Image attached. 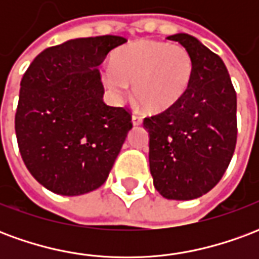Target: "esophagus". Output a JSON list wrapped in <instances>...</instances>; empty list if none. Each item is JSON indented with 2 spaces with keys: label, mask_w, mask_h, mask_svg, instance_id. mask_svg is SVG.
<instances>
[{
  "label": "esophagus",
  "mask_w": 259,
  "mask_h": 259,
  "mask_svg": "<svg viewBox=\"0 0 259 259\" xmlns=\"http://www.w3.org/2000/svg\"><path fill=\"white\" fill-rule=\"evenodd\" d=\"M132 122H133V124H135V126H139V124L143 123V118H141L140 115L135 113V115L132 116Z\"/></svg>",
  "instance_id": "1"
}]
</instances>
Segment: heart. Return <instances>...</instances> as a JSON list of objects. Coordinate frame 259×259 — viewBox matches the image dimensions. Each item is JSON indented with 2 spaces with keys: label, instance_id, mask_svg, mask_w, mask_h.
<instances>
[{
  "label": "heart",
  "instance_id": "obj_1",
  "mask_svg": "<svg viewBox=\"0 0 259 259\" xmlns=\"http://www.w3.org/2000/svg\"><path fill=\"white\" fill-rule=\"evenodd\" d=\"M194 74V59L182 46L140 40L113 54L112 69L104 81L115 96H123L127 83L141 107L161 112L185 96Z\"/></svg>",
  "mask_w": 259,
  "mask_h": 259
}]
</instances>
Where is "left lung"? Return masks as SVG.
Instances as JSON below:
<instances>
[{"instance_id": "1", "label": "left lung", "mask_w": 259, "mask_h": 259, "mask_svg": "<svg viewBox=\"0 0 259 259\" xmlns=\"http://www.w3.org/2000/svg\"><path fill=\"white\" fill-rule=\"evenodd\" d=\"M168 40L189 50L194 74L180 101L143 122L150 135V170L162 197L194 200L218 185L233 157L237 98L217 54L186 33Z\"/></svg>"}]
</instances>
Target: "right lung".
I'll return each mask as SVG.
<instances>
[{"instance_id":"right-lung-1","label":"right lung","mask_w":259,"mask_h":259,"mask_svg":"<svg viewBox=\"0 0 259 259\" xmlns=\"http://www.w3.org/2000/svg\"><path fill=\"white\" fill-rule=\"evenodd\" d=\"M124 37L74 38L37 55L20 81L15 132L26 168L46 189L80 195L102 186L133 127L102 101L98 66Z\"/></svg>"}]
</instances>
